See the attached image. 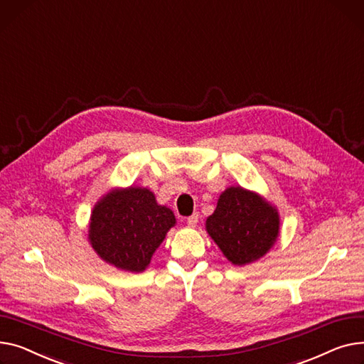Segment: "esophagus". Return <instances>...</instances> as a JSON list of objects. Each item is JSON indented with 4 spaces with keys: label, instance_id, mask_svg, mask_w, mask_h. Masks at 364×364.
I'll use <instances>...</instances> for the list:
<instances>
[{
    "label": "esophagus",
    "instance_id": "1",
    "mask_svg": "<svg viewBox=\"0 0 364 364\" xmlns=\"http://www.w3.org/2000/svg\"><path fill=\"white\" fill-rule=\"evenodd\" d=\"M198 219H200V215H198V213H194V215H191L189 218H186V225L189 228H194L198 223Z\"/></svg>",
    "mask_w": 364,
    "mask_h": 364
}]
</instances>
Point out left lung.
Listing matches in <instances>:
<instances>
[{"label":"left lung","instance_id":"8db88e82","mask_svg":"<svg viewBox=\"0 0 364 364\" xmlns=\"http://www.w3.org/2000/svg\"><path fill=\"white\" fill-rule=\"evenodd\" d=\"M205 228L225 257L242 266L263 257L274 244L279 216L254 192L232 186L220 196Z\"/></svg>","mask_w":364,"mask_h":364}]
</instances>
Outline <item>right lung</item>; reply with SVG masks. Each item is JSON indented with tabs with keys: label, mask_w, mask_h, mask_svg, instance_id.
Instances as JSON below:
<instances>
[{
	"label": "right lung",
	"mask_w": 364,
	"mask_h": 364,
	"mask_svg": "<svg viewBox=\"0 0 364 364\" xmlns=\"http://www.w3.org/2000/svg\"><path fill=\"white\" fill-rule=\"evenodd\" d=\"M175 222L173 211L159 205L151 191L117 189L95 205L90 240L107 263L127 272H142Z\"/></svg>",
	"instance_id": "obj_1"
}]
</instances>
